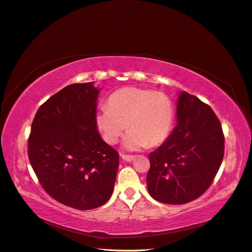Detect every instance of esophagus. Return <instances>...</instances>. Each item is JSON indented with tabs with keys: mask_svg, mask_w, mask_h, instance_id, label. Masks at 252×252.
I'll use <instances>...</instances> for the list:
<instances>
[{
	"mask_svg": "<svg viewBox=\"0 0 252 252\" xmlns=\"http://www.w3.org/2000/svg\"><path fill=\"white\" fill-rule=\"evenodd\" d=\"M121 157L124 161H127V162H131L134 159V156H130V155H121Z\"/></svg>",
	"mask_w": 252,
	"mask_h": 252,
	"instance_id": "1",
	"label": "esophagus"
}]
</instances>
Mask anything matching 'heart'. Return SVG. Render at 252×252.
<instances>
[{
  "label": "heart",
  "instance_id": "1",
  "mask_svg": "<svg viewBox=\"0 0 252 252\" xmlns=\"http://www.w3.org/2000/svg\"><path fill=\"white\" fill-rule=\"evenodd\" d=\"M173 121L174 105L168 95L133 86L112 93L107 107L94 117L98 132L109 145L117 144L127 128L124 146L129 150L161 145L168 139Z\"/></svg>",
  "mask_w": 252,
  "mask_h": 252
}]
</instances>
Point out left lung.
<instances>
[{
  "instance_id": "obj_1",
  "label": "left lung",
  "mask_w": 252,
  "mask_h": 252,
  "mask_svg": "<svg viewBox=\"0 0 252 252\" xmlns=\"http://www.w3.org/2000/svg\"><path fill=\"white\" fill-rule=\"evenodd\" d=\"M178 125L149 155L147 188L155 200L181 205L200 197L215 180L224 158L222 126L210 106L181 93Z\"/></svg>"
}]
</instances>
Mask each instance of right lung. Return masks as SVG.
I'll return each mask as SVG.
<instances>
[{
	"label": "right lung",
	"instance_id": "1",
	"mask_svg": "<svg viewBox=\"0 0 252 252\" xmlns=\"http://www.w3.org/2000/svg\"><path fill=\"white\" fill-rule=\"evenodd\" d=\"M94 82L68 85L37 109L28 158L52 199L79 210L97 208L113 191L119 154L98 134V89Z\"/></svg>",
	"mask_w": 252,
	"mask_h": 252
}]
</instances>
